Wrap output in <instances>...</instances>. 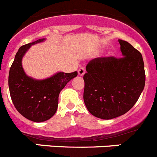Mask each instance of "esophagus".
Wrapping results in <instances>:
<instances>
[{
	"instance_id": "esophagus-1",
	"label": "esophagus",
	"mask_w": 157,
	"mask_h": 157,
	"mask_svg": "<svg viewBox=\"0 0 157 157\" xmlns=\"http://www.w3.org/2000/svg\"><path fill=\"white\" fill-rule=\"evenodd\" d=\"M86 72V70L84 67H81V68L78 69V75H79L80 76H82L83 75L85 74Z\"/></svg>"
}]
</instances>
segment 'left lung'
Masks as SVG:
<instances>
[{"mask_svg":"<svg viewBox=\"0 0 157 157\" xmlns=\"http://www.w3.org/2000/svg\"><path fill=\"white\" fill-rule=\"evenodd\" d=\"M123 57H98L86 65L83 100L93 116L112 120L124 115L137 102L145 87L141 52L119 40Z\"/></svg>","mask_w":157,"mask_h":157,"instance_id":"left-lung-1","label":"left lung"}]
</instances>
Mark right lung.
Returning <instances> with one entry per match:
<instances>
[{"label":"right lung","mask_w":157,"mask_h":157,"mask_svg":"<svg viewBox=\"0 0 157 157\" xmlns=\"http://www.w3.org/2000/svg\"><path fill=\"white\" fill-rule=\"evenodd\" d=\"M45 41V38H41L20 47L8 75V87L14 106L22 116L36 123L46 121L54 116L59 93L78 75L77 71H59L45 79H35L25 73L22 65L24 55L31 45Z\"/></svg>","instance_id":"add662e5"}]
</instances>
